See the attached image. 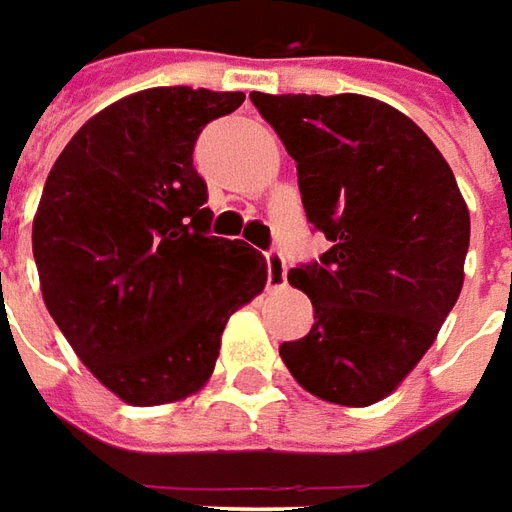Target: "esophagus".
Segmentation results:
<instances>
[{"label":"esophagus","instance_id":"esophagus-1","mask_svg":"<svg viewBox=\"0 0 512 512\" xmlns=\"http://www.w3.org/2000/svg\"><path fill=\"white\" fill-rule=\"evenodd\" d=\"M286 284V259L284 253L270 250L267 253V286H284Z\"/></svg>","mask_w":512,"mask_h":512}]
</instances>
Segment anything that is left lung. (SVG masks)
Masks as SVG:
<instances>
[{"label": "left lung", "mask_w": 512, "mask_h": 512, "mask_svg": "<svg viewBox=\"0 0 512 512\" xmlns=\"http://www.w3.org/2000/svg\"><path fill=\"white\" fill-rule=\"evenodd\" d=\"M297 162L308 223L331 248L289 270L314 325L281 344L314 397L366 408L436 342L463 286L469 209L441 151L389 104L358 93H250Z\"/></svg>", "instance_id": "left-lung-1"}]
</instances>
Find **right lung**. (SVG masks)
Instances as JSON below:
<instances>
[{"instance_id": "add662e5", "label": "right lung", "mask_w": 512, "mask_h": 512, "mask_svg": "<svg viewBox=\"0 0 512 512\" xmlns=\"http://www.w3.org/2000/svg\"><path fill=\"white\" fill-rule=\"evenodd\" d=\"M242 93L148 88L104 107L63 148L32 220L43 303L101 386L129 405L212 378L228 317L267 284L242 239L209 237L192 148Z\"/></svg>"}]
</instances>
